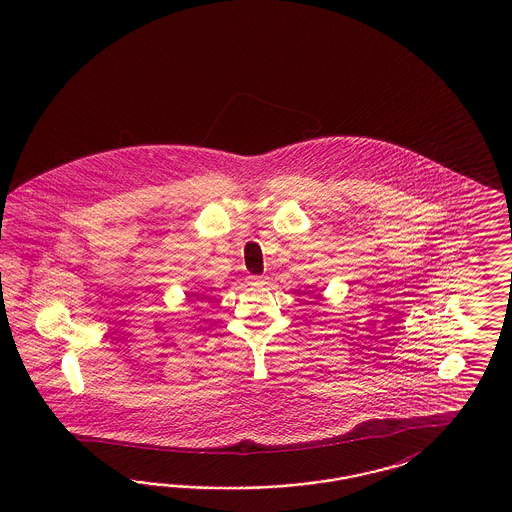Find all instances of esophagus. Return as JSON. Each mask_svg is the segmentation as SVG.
Listing matches in <instances>:
<instances>
[{
  "label": "esophagus",
  "mask_w": 512,
  "mask_h": 512,
  "mask_svg": "<svg viewBox=\"0 0 512 512\" xmlns=\"http://www.w3.org/2000/svg\"><path fill=\"white\" fill-rule=\"evenodd\" d=\"M247 284H249V286H263V284H265V278L251 274V276H247Z\"/></svg>",
  "instance_id": "1"
}]
</instances>
